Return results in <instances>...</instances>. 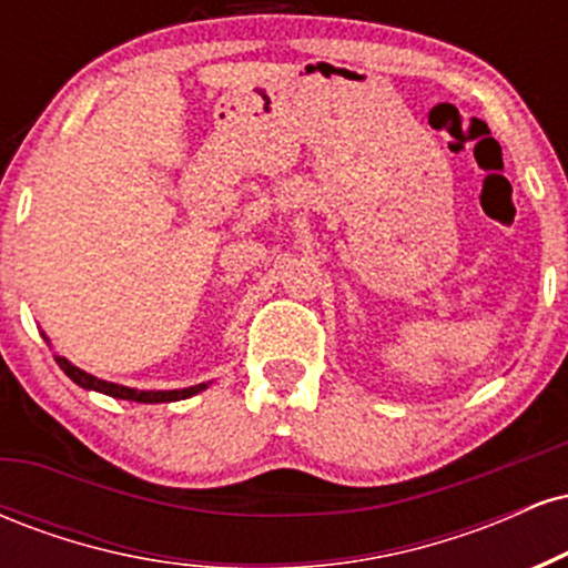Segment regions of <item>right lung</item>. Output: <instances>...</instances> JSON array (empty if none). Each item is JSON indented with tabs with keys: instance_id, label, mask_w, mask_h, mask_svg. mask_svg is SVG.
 Segmentation results:
<instances>
[{
	"instance_id": "add662e5",
	"label": "right lung",
	"mask_w": 568,
	"mask_h": 568,
	"mask_svg": "<svg viewBox=\"0 0 568 568\" xmlns=\"http://www.w3.org/2000/svg\"><path fill=\"white\" fill-rule=\"evenodd\" d=\"M44 336V334H42ZM44 342L50 344V338L44 336ZM55 363L61 366L63 374L69 376L71 382L80 384L82 389H93V393L116 397V400H135V403H173V400H186V397L202 393L207 389V384H194V387H184V389H135V387H125V384H116V382H106V379H98V376L88 374V371L77 368L74 363L67 361L63 355H55Z\"/></svg>"
}]
</instances>
